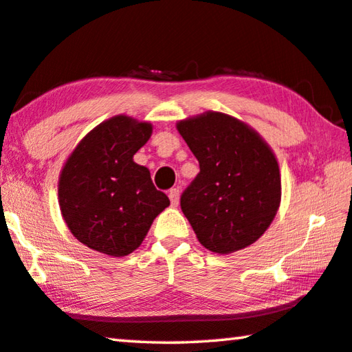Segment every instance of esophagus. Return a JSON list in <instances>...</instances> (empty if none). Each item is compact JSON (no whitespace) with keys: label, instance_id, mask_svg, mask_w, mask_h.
<instances>
[{"label":"esophagus","instance_id":"obj_1","mask_svg":"<svg viewBox=\"0 0 352 352\" xmlns=\"http://www.w3.org/2000/svg\"><path fill=\"white\" fill-rule=\"evenodd\" d=\"M169 199L172 206H177L178 202H180V191H178L177 188H172L169 191Z\"/></svg>","mask_w":352,"mask_h":352}]
</instances>
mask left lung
Returning <instances> with one entry per match:
<instances>
[{
	"mask_svg": "<svg viewBox=\"0 0 352 352\" xmlns=\"http://www.w3.org/2000/svg\"><path fill=\"white\" fill-rule=\"evenodd\" d=\"M200 172L182 194L183 214L211 252L227 255L254 244L280 206V169L252 126L217 111L177 122Z\"/></svg>",
	"mask_w": 352,
	"mask_h": 352,
	"instance_id": "obj_1",
	"label": "left lung"
}]
</instances>
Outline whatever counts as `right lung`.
Masks as SVG:
<instances>
[{
  "label": "right lung",
  "instance_id": "obj_1",
  "mask_svg": "<svg viewBox=\"0 0 352 352\" xmlns=\"http://www.w3.org/2000/svg\"><path fill=\"white\" fill-rule=\"evenodd\" d=\"M150 122L119 114L78 142L59 174V208L78 241L109 256L141 246L150 226L170 205L150 170L133 156L152 136Z\"/></svg>",
  "mask_w": 352,
  "mask_h": 352
}]
</instances>
